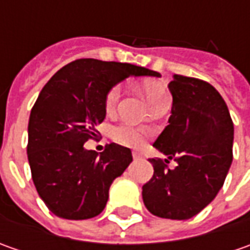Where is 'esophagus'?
Segmentation results:
<instances>
[{
    "mask_svg": "<svg viewBox=\"0 0 250 250\" xmlns=\"http://www.w3.org/2000/svg\"><path fill=\"white\" fill-rule=\"evenodd\" d=\"M132 156H133V159L135 160H139L140 157H142V154H140V153H138V151H133V153H132Z\"/></svg>",
    "mask_w": 250,
    "mask_h": 250,
    "instance_id": "esophagus-1",
    "label": "esophagus"
}]
</instances>
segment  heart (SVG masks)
I'll return each mask as SVG.
<instances>
[{"instance_id": "heart-1", "label": "heart", "mask_w": 250, "mask_h": 250, "mask_svg": "<svg viewBox=\"0 0 250 250\" xmlns=\"http://www.w3.org/2000/svg\"><path fill=\"white\" fill-rule=\"evenodd\" d=\"M142 90H143L146 99H147V101H149L150 105L153 108L159 107V105L164 104V103H169L167 91L164 90L160 84L146 82L143 83ZM120 99L121 86L120 84H115L105 94V100H104L105 111L107 112H112V111L115 110L117 105H118ZM111 136H112V139L115 140V142H118L121 145H125V146H129V147H138L143 142L142 130L132 126V125H118V126H115L114 129L111 130Z\"/></svg>"}]
</instances>
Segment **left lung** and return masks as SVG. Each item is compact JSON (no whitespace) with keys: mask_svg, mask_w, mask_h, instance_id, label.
Masks as SVG:
<instances>
[{"mask_svg":"<svg viewBox=\"0 0 250 250\" xmlns=\"http://www.w3.org/2000/svg\"><path fill=\"white\" fill-rule=\"evenodd\" d=\"M172 108L153 146L168 159H150L154 174L142 188L151 214L171 220L196 216L224 185L232 163L234 124L224 99L210 83L174 75ZM174 159L177 166L168 168Z\"/></svg>","mask_w":250,"mask_h":250,"instance_id":"1","label":"left lung"}]
</instances>
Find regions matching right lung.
Returning a JSON list of instances; mask_svg holds the SVG:
<instances>
[{
  "label": "right lung",
  "instance_id": "right-lung-1",
  "mask_svg": "<svg viewBox=\"0 0 250 250\" xmlns=\"http://www.w3.org/2000/svg\"><path fill=\"white\" fill-rule=\"evenodd\" d=\"M130 75L160 76L132 63L82 58L62 66L40 91L29 118L27 159L37 193L55 216H99L112 181L130 164V150L120 145L110 143L100 154L83 147L99 136L107 91Z\"/></svg>",
  "mask_w": 250,
  "mask_h": 250
}]
</instances>
